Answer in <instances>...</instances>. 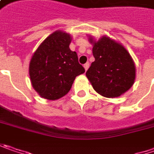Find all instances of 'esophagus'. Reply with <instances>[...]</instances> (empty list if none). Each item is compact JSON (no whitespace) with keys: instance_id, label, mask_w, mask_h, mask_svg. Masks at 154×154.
<instances>
[{"instance_id":"esophagus-1","label":"esophagus","mask_w":154,"mask_h":154,"mask_svg":"<svg viewBox=\"0 0 154 154\" xmlns=\"http://www.w3.org/2000/svg\"><path fill=\"white\" fill-rule=\"evenodd\" d=\"M89 67H90V64H89V63H86L84 65V68H85V70H87V69H89Z\"/></svg>"}]
</instances>
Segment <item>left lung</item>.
<instances>
[{"label": "left lung", "mask_w": 154, "mask_h": 154, "mask_svg": "<svg viewBox=\"0 0 154 154\" xmlns=\"http://www.w3.org/2000/svg\"><path fill=\"white\" fill-rule=\"evenodd\" d=\"M95 61L86 77L96 91L105 97H118L133 85L136 67L130 53L120 42L107 35L97 41L89 35Z\"/></svg>", "instance_id": "obj_1"}]
</instances>
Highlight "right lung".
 Segmentation results:
<instances>
[{"instance_id": "obj_1", "label": "right lung", "mask_w": 154, "mask_h": 154, "mask_svg": "<svg viewBox=\"0 0 154 154\" xmlns=\"http://www.w3.org/2000/svg\"><path fill=\"white\" fill-rule=\"evenodd\" d=\"M71 35L57 30L42 42L29 62V73L35 91L42 97L57 100L70 90L77 76L85 73L76 51L69 49Z\"/></svg>"}]
</instances>
